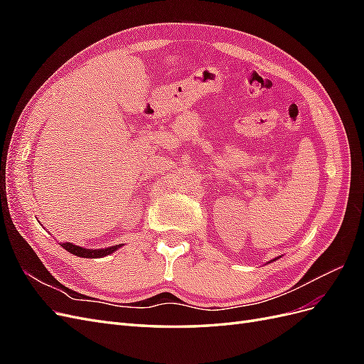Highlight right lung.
<instances>
[{"label":"right lung","mask_w":364,"mask_h":364,"mask_svg":"<svg viewBox=\"0 0 364 364\" xmlns=\"http://www.w3.org/2000/svg\"><path fill=\"white\" fill-rule=\"evenodd\" d=\"M62 247L67 249L73 255H77L80 258H102L109 255V253L115 252L118 247H121V245L117 246H111V247H106V249H83L80 246H75L73 243H62Z\"/></svg>","instance_id":"right-lung-1"}]
</instances>
